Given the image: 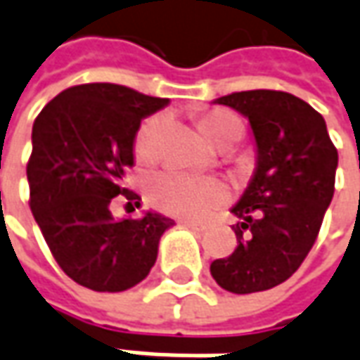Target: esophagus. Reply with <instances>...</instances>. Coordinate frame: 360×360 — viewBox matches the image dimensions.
<instances>
[{"mask_svg": "<svg viewBox=\"0 0 360 360\" xmlns=\"http://www.w3.org/2000/svg\"><path fill=\"white\" fill-rule=\"evenodd\" d=\"M183 225H185V227H189V229H193V231H199V233L207 231V225H205V223H197V221H183Z\"/></svg>", "mask_w": 360, "mask_h": 360, "instance_id": "obj_1", "label": "esophagus"}]
</instances>
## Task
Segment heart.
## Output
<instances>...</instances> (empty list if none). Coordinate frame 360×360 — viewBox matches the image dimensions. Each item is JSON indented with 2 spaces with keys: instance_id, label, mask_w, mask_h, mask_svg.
Instances as JSON below:
<instances>
[{
  "instance_id": "b5f03b06",
  "label": "heart",
  "mask_w": 360,
  "mask_h": 360,
  "mask_svg": "<svg viewBox=\"0 0 360 360\" xmlns=\"http://www.w3.org/2000/svg\"><path fill=\"white\" fill-rule=\"evenodd\" d=\"M161 125V115H151L143 121L135 133V157L149 159L153 155L155 133ZM201 129L211 141L225 147L233 145L243 135V123L229 111H211L201 119ZM147 197L159 211L179 219L201 221L213 211L229 203L231 187L221 179L193 177L179 171H159L147 179Z\"/></svg>"
}]
</instances>
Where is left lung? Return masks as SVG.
Here are the masks:
<instances>
[{
	"label": "left lung",
	"mask_w": 360,
	"mask_h": 360,
	"mask_svg": "<svg viewBox=\"0 0 360 360\" xmlns=\"http://www.w3.org/2000/svg\"><path fill=\"white\" fill-rule=\"evenodd\" d=\"M249 119L257 171L233 213L235 251L211 263L225 291L273 289L291 277L313 249L335 193L339 163L323 115L307 101L275 89L219 97Z\"/></svg>",
	"instance_id": "8db88e82"
}]
</instances>
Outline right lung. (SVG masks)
I'll return each mask as SVG.
<instances>
[{
	"mask_svg": "<svg viewBox=\"0 0 360 360\" xmlns=\"http://www.w3.org/2000/svg\"><path fill=\"white\" fill-rule=\"evenodd\" d=\"M167 103L117 83H83L53 97L33 121V217L61 271L91 291H127L141 283L155 265L163 231L173 225L157 213H111L117 197L135 207L141 201L123 187L133 139L141 119Z\"/></svg>",
	"mask_w": 360,
	"mask_h": 360,
	"instance_id": "obj_1",
	"label": "right lung"
}]
</instances>
